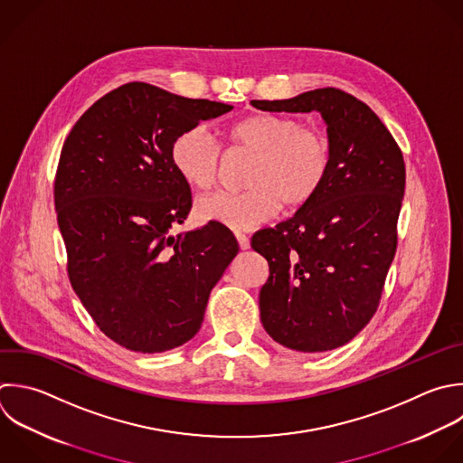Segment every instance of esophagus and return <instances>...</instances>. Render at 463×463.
<instances>
[{
  "instance_id": "34e87169",
  "label": "esophagus",
  "mask_w": 463,
  "mask_h": 463,
  "mask_svg": "<svg viewBox=\"0 0 463 463\" xmlns=\"http://www.w3.org/2000/svg\"><path fill=\"white\" fill-rule=\"evenodd\" d=\"M235 237H237V242H239L241 250H248V248H250V237H248L246 233L237 232V233H235Z\"/></svg>"
}]
</instances>
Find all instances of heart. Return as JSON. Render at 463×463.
<instances>
[{"label":"heart","instance_id":"1","mask_svg":"<svg viewBox=\"0 0 463 463\" xmlns=\"http://www.w3.org/2000/svg\"><path fill=\"white\" fill-rule=\"evenodd\" d=\"M226 137L233 148L253 156L244 179L248 188L201 197L195 204L201 221L250 230L273 219L282 204L288 210L309 204L329 177V137L295 118L257 112L233 123ZM170 161L186 184L210 190L219 177L221 148L204 127H192L174 139Z\"/></svg>","mask_w":463,"mask_h":463}]
</instances>
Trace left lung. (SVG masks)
Masks as SVG:
<instances>
[{"label": "left lung", "mask_w": 463, "mask_h": 463, "mask_svg": "<svg viewBox=\"0 0 463 463\" xmlns=\"http://www.w3.org/2000/svg\"><path fill=\"white\" fill-rule=\"evenodd\" d=\"M251 105L268 112H320L333 148L318 195L291 219L251 237V248L269 266L259 293L262 326L295 351L340 347L364 329L382 298L398 244L402 150L378 116L340 89Z\"/></svg>", "instance_id": "8db88e82"}]
</instances>
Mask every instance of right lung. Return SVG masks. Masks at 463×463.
Wrapping results in <instances>:
<instances>
[{"mask_svg":"<svg viewBox=\"0 0 463 463\" xmlns=\"http://www.w3.org/2000/svg\"><path fill=\"white\" fill-rule=\"evenodd\" d=\"M232 109L134 81L98 99L65 139L54 204L69 280L96 326L130 351L188 342L239 251L221 222L170 235L192 208L170 146Z\"/></svg>","mask_w":463,"mask_h":463,"instance_id":"1","label":"right lung"}]
</instances>
